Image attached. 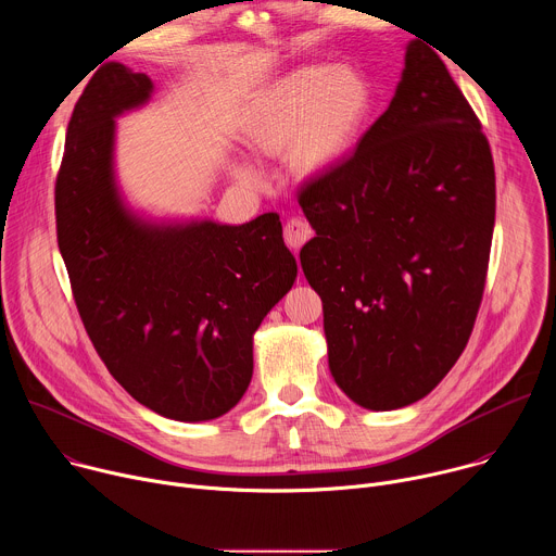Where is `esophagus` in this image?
<instances>
[{
	"label": "esophagus",
	"instance_id": "esophagus-1",
	"mask_svg": "<svg viewBox=\"0 0 556 556\" xmlns=\"http://www.w3.org/2000/svg\"><path fill=\"white\" fill-rule=\"evenodd\" d=\"M309 237H312V226L301 217H292L283 226V242L292 251H299L309 240Z\"/></svg>",
	"mask_w": 556,
	"mask_h": 556
}]
</instances>
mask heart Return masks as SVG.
Instances as JSON below:
<instances>
[{
  "label": "heart",
  "mask_w": 556,
  "mask_h": 556,
  "mask_svg": "<svg viewBox=\"0 0 556 556\" xmlns=\"http://www.w3.org/2000/svg\"><path fill=\"white\" fill-rule=\"evenodd\" d=\"M369 108V86L356 70L299 67L260 99L251 114L249 142L260 153L290 147L301 172H324L352 149ZM237 174L247 182L262 180L251 165L237 167Z\"/></svg>",
  "instance_id": "heart-1"
}]
</instances>
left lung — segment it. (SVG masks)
Listing matches in <instances>:
<instances>
[{
	"mask_svg": "<svg viewBox=\"0 0 556 556\" xmlns=\"http://www.w3.org/2000/svg\"><path fill=\"white\" fill-rule=\"evenodd\" d=\"M296 200L337 384L374 412L425 399L470 339L495 226L489 138L427 43H409L384 114Z\"/></svg>",
	"mask_w": 556,
	"mask_h": 556,
	"instance_id": "1",
	"label": "left lung"
}]
</instances>
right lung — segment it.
Returning <instances> with one entry per match:
<instances>
[{
    "label": "right lung",
    "mask_w": 556,
    "mask_h": 556,
    "mask_svg": "<svg viewBox=\"0 0 556 556\" xmlns=\"http://www.w3.org/2000/svg\"><path fill=\"white\" fill-rule=\"evenodd\" d=\"M151 78L103 63L76 101L54 182L56 242L86 332L116 382L180 422L232 409L253 376V334L292 288L277 213L249 224L149 226L112 174L114 116L144 103Z\"/></svg>",
    "instance_id": "1"
}]
</instances>
